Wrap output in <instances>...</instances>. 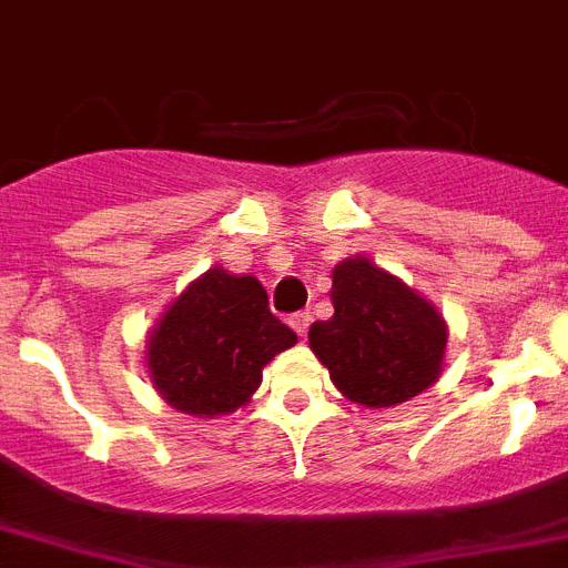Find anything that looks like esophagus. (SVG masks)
I'll use <instances>...</instances> for the list:
<instances>
[{
	"label": "esophagus",
	"mask_w": 568,
	"mask_h": 568,
	"mask_svg": "<svg viewBox=\"0 0 568 568\" xmlns=\"http://www.w3.org/2000/svg\"><path fill=\"white\" fill-rule=\"evenodd\" d=\"M292 328L294 332H297L300 337H306V332H308V326H312V314L308 312H297V314H292Z\"/></svg>",
	"instance_id": "34e87169"
}]
</instances>
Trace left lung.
<instances>
[{
	"label": "left lung",
	"instance_id": "left-lung-1",
	"mask_svg": "<svg viewBox=\"0 0 568 568\" xmlns=\"http://www.w3.org/2000/svg\"><path fill=\"white\" fill-rule=\"evenodd\" d=\"M328 321L308 328V346L328 378L357 407H395L442 375L447 323L416 288L364 254L332 271Z\"/></svg>",
	"mask_w": 568,
	"mask_h": 568
}]
</instances>
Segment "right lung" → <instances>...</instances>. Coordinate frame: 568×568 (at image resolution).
<instances>
[{"mask_svg":"<svg viewBox=\"0 0 568 568\" xmlns=\"http://www.w3.org/2000/svg\"><path fill=\"white\" fill-rule=\"evenodd\" d=\"M297 335L276 321L256 276L207 268L146 335V373L184 416H227L262 384V369Z\"/></svg>","mask_w":568,"mask_h":568,"instance_id":"1","label":"right lung"}]
</instances>
